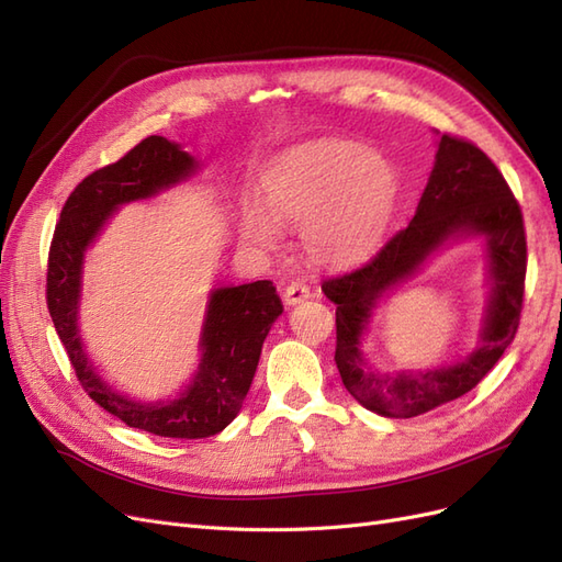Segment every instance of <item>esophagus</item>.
<instances>
[{"label":"esophagus","mask_w":562,"mask_h":562,"mask_svg":"<svg viewBox=\"0 0 562 562\" xmlns=\"http://www.w3.org/2000/svg\"><path fill=\"white\" fill-rule=\"evenodd\" d=\"M307 297H312V291H310V285H307V283H302V281H291V283L285 285V291H283V302L288 304V307H295V304L304 302Z\"/></svg>","instance_id":"obj_1"}]
</instances>
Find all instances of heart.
I'll return each instance as SVG.
<instances>
[{"label": "heart", "instance_id": "heart-1", "mask_svg": "<svg viewBox=\"0 0 562 562\" xmlns=\"http://www.w3.org/2000/svg\"><path fill=\"white\" fill-rule=\"evenodd\" d=\"M396 192V168L380 151L353 140H312L269 168L260 203L279 225H302L304 252L335 267L361 260L380 241ZM266 216L248 206L241 229L248 244L269 250L279 229Z\"/></svg>", "mask_w": 562, "mask_h": 562}]
</instances>
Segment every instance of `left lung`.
Listing matches in <instances>:
<instances>
[{
    "label": "left lung",
    "instance_id": "1",
    "mask_svg": "<svg viewBox=\"0 0 562 562\" xmlns=\"http://www.w3.org/2000/svg\"><path fill=\"white\" fill-rule=\"evenodd\" d=\"M462 235H483L488 246L493 288L480 347L467 360L429 371H402L396 376L372 373L358 349L369 312L431 251ZM525 269L522 213L499 168L473 143L443 133L411 225L391 236L363 267L321 285L337 304L335 363L349 394L384 417H417L464 396L514 342L522 312Z\"/></svg>",
    "mask_w": 562,
    "mask_h": 562
}]
</instances>
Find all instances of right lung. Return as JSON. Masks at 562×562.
<instances>
[{
	"label": "right lung",
	"mask_w": 562,
	"mask_h": 562,
	"mask_svg": "<svg viewBox=\"0 0 562 562\" xmlns=\"http://www.w3.org/2000/svg\"><path fill=\"white\" fill-rule=\"evenodd\" d=\"M194 171V157L161 135H149L116 164L98 168L67 196L50 241L46 271L48 314L83 391L133 429L184 440L215 436L239 415L265 337L283 312L271 281L215 288L201 330L199 370L192 384L171 401L140 403L114 391L83 353L77 314L83 252L108 217L122 203L155 196Z\"/></svg>",
	"instance_id": "right-lung-1"
}]
</instances>
